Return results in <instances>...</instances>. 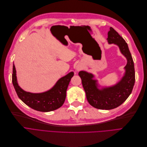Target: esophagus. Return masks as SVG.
Instances as JSON below:
<instances>
[{
    "instance_id": "1",
    "label": "esophagus",
    "mask_w": 147,
    "mask_h": 147,
    "mask_svg": "<svg viewBox=\"0 0 147 147\" xmlns=\"http://www.w3.org/2000/svg\"><path fill=\"white\" fill-rule=\"evenodd\" d=\"M80 67H78V68H77V70H78H78H80Z\"/></svg>"
}]
</instances>
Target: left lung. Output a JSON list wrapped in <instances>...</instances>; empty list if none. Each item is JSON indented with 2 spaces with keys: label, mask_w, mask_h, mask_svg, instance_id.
<instances>
[{
  "label": "left lung",
  "mask_w": 147,
  "mask_h": 147,
  "mask_svg": "<svg viewBox=\"0 0 147 147\" xmlns=\"http://www.w3.org/2000/svg\"><path fill=\"white\" fill-rule=\"evenodd\" d=\"M107 40L109 44H114L119 47L121 53L127 59L125 73L121 80L113 86L99 89L97 81L93 79L94 76L92 74L82 71L78 75L88 103L97 109L109 110L119 107L128 98L135 84V72L127 44L111 27L108 33Z\"/></svg>",
  "instance_id": "left-lung-1"
}]
</instances>
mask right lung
<instances>
[{
	"label": "right lung",
	"instance_id": "add662e5",
	"mask_svg": "<svg viewBox=\"0 0 147 147\" xmlns=\"http://www.w3.org/2000/svg\"><path fill=\"white\" fill-rule=\"evenodd\" d=\"M74 73L71 72L59 79L54 86L45 92L32 93L21 88L17 82L16 70L13 65L12 84L19 98L31 108L40 112H50L60 108L64 103L66 90Z\"/></svg>",
	"mask_w": 147,
	"mask_h": 147
}]
</instances>
